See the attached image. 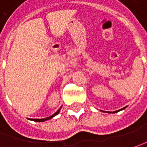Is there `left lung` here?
<instances>
[{
  "mask_svg": "<svg viewBox=\"0 0 147 147\" xmlns=\"http://www.w3.org/2000/svg\"><path fill=\"white\" fill-rule=\"evenodd\" d=\"M125 108L126 107H124L123 109H119V110H117V111H113V113H117V112H119V111H121V110H123V109H125ZM100 111H101V110H100ZM102 112H104V111H102ZM105 113H111L112 112H108V111H105Z\"/></svg>",
  "mask_w": 147,
  "mask_h": 147,
  "instance_id": "obj_1",
  "label": "left lung"
}]
</instances>
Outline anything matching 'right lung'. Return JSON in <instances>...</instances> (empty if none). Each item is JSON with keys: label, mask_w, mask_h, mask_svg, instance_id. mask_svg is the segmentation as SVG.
I'll return each mask as SVG.
<instances>
[{"label": "right lung", "mask_w": 147, "mask_h": 147, "mask_svg": "<svg viewBox=\"0 0 147 147\" xmlns=\"http://www.w3.org/2000/svg\"><path fill=\"white\" fill-rule=\"evenodd\" d=\"M61 108H62V106H61L58 110H57L54 114H52L51 116H50V117H46V118H42V119H30L31 120V121H38V122H43V121H47V120H50L51 119V118H53L54 117H55L56 115H58L59 113V112H60V109Z\"/></svg>", "instance_id": "1"}]
</instances>
